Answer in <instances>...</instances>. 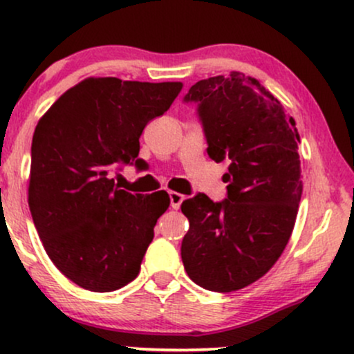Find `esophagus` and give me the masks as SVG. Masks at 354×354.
Instances as JSON below:
<instances>
[{"instance_id": "1", "label": "esophagus", "mask_w": 354, "mask_h": 354, "mask_svg": "<svg viewBox=\"0 0 354 354\" xmlns=\"http://www.w3.org/2000/svg\"><path fill=\"white\" fill-rule=\"evenodd\" d=\"M169 197H170V207H172V209H178V207H180V203L184 202V195L182 194H178V192H170L169 194Z\"/></svg>"}]
</instances>
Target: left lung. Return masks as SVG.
<instances>
[{"instance_id":"left-lung-1","label":"left lung","mask_w":354,"mask_h":354,"mask_svg":"<svg viewBox=\"0 0 354 354\" xmlns=\"http://www.w3.org/2000/svg\"><path fill=\"white\" fill-rule=\"evenodd\" d=\"M184 102L197 104L210 159L230 165L227 198L182 202L190 223L182 261L202 288L236 292L275 265L292 235L303 192L300 136L278 99L236 71L195 82Z\"/></svg>"}]
</instances>
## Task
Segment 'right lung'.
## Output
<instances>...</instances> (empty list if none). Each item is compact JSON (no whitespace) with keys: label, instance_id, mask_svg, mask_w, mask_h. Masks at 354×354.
<instances>
[{"label":"right lung","instance_id":"1","mask_svg":"<svg viewBox=\"0 0 354 354\" xmlns=\"http://www.w3.org/2000/svg\"><path fill=\"white\" fill-rule=\"evenodd\" d=\"M182 82L87 77L39 119L31 145L28 203L48 257L71 281L106 293L139 275L169 194H129L112 172L136 165L139 137Z\"/></svg>","mask_w":354,"mask_h":354}]
</instances>
